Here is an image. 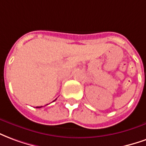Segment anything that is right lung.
<instances>
[{"label":"right lung","instance_id":"1","mask_svg":"<svg viewBox=\"0 0 146 146\" xmlns=\"http://www.w3.org/2000/svg\"><path fill=\"white\" fill-rule=\"evenodd\" d=\"M55 101H56V100H55ZM42 106H40V107H36V108H42Z\"/></svg>","mask_w":146,"mask_h":146}]
</instances>
